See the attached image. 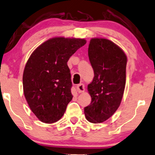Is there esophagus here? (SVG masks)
Instances as JSON below:
<instances>
[{
	"label": "esophagus",
	"instance_id": "obj_1",
	"mask_svg": "<svg viewBox=\"0 0 155 155\" xmlns=\"http://www.w3.org/2000/svg\"><path fill=\"white\" fill-rule=\"evenodd\" d=\"M76 89H77V91L79 92V93H83V92L85 91V87H84L83 84H80L79 85H77Z\"/></svg>",
	"mask_w": 155,
	"mask_h": 155
}]
</instances>
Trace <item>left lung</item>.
Returning a JSON list of instances; mask_svg holds the SVG:
<instances>
[{
  "instance_id": "8db88e82",
  "label": "left lung",
  "mask_w": 155,
  "mask_h": 155,
  "mask_svg": "<svg viewBox=\"0 0 155 155\" xmlns=\"http://www.w3.org/2000/svg\"><path fill=\"white\" fill-rule=\"evenodd\" d=\"M88 55L94 76L87 87L91 101L84 108V114L89 122L98 124L110 118L120 105L127 57L120 47L103 38L90 40Z\"/></svg>"
}]
</instances>
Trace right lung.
I'll use <instances>...</instances> for the list:
<instances>
[{
  "label": "right lung",
  "instance_id": "1",
  "mask_svg": "<svg viewBox=\"0 0 155 155\" xmlns=\"http://www.w3.org/2000/svg\"><path fill=\"white\" fill-rule=\"evenodd\" d=\"M84 38L55 37L37 47L27 61L23 74V93L39 120L56 122L71 101L69 58L84 46Z\"/></svg>",
  "mask_w": 155,
  "mask_h": 155
}]
</instances>
